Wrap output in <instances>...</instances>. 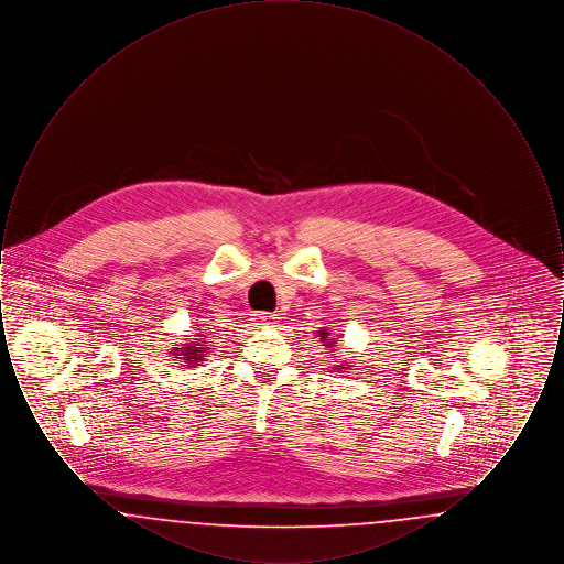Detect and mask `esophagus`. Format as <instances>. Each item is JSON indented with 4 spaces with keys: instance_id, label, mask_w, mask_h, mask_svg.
<instances>
[{
    "instance_id": "obj_1",
    "label": "esophagus",
    "mask_w": 564,
    "mask_h": 564,
    "mask_svg": "<svg viewBox=\"0 0 564 564\" xmlns=\"http://www.w3.org/2000/svg\"><path fill=\"white\" fill-rule=\"evenodd\" d=\"M253 322L262 325V327H272V325L279 323V315H274V313H258V315H253Z\"/></svg>"
}]
</instances>
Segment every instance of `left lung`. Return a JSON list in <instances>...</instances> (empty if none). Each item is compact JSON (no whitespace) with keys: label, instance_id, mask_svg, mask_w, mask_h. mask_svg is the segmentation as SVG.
I'll list each match as a JSON object with an SVG mask.
<instances>
[{"label":"left lung","instance_id":"1","mask_svg":"<svg viewBox=\"0 0 564 564\" xmlns=\"http://www.w3.org/2000/svg\"><path fill=\"white\" fill-rule=\"evenodd\" d=\"M325 336H327V332H325V329H323L322 338H325ZM323 343H325V340H323ZM327 345H332V343H327Z\"/></svg>","mask_w":564,"mask_h":564}]
</instances>
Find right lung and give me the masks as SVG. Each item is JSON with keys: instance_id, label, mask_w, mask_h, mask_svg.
<instances>
[{"instance_id": "obj_1", "label": "right lung", "mask_w": 564, "mask_h": 564, "mask_svg": "<svg viewBox=\"0 0 564 564\" xmlns=\"http://www.w3.org/2000/svg\"><path fill=\"white\" fill-rule=\"evenodd\" d=\"M207 350L203 349V345H196V347H184V352H175V355H184V361L198 366V361H203Z\"/></svg>"}]
</instances>
